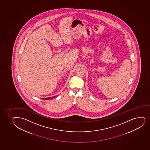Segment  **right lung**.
Masks as SVG:
<instances>
[{
	"instance_id": "right-lung-1",
	"label": "right lung",
	"mask_w": 150,
	"mask_h": 150,
	"mask_svg": "<svg viewBox=\"0 0 150 150\" xmlns=\"http://www.w3.org/2000/svg\"><path fill=\"white\" fill-rule=\"evenodd\" d=\"M55 96H56L51 97V98H42V99H43V100H49V99H51V98H54Z\"/></svg>"
}]
</instances>
